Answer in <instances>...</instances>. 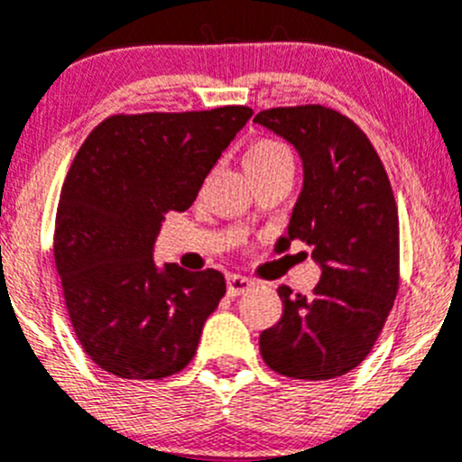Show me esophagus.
<instances>
[{
	"label": "esophagus",
	"instance_id": "esophagus-1",
	"mask_svg": "<svg viewBox=\"0 0 462 462\" xmlns=\"http://www.w3.org/2000/svg\"><path fill=\"white\" fill-rule=\"evenodd\" d=\"M253 284L254 282L250 280V277L239 275V273H232V275H227V295L236 298V295L245 293V291H248Z\"/></svg>",
	"mask_w": 462,
	"mask_h": 462
}]
</instances>
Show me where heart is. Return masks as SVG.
I'll list each match as a JSON object with an SVG mask.
<instances>
[{
	"label": "heart",
	"instance_id": "obj_1",
	"mask_svg": "<svg viewBox=\"0 0 462 462\" xmlns=\"http://www.w3.org/2000/svg\"><path fill=\"white\" fill-rule=\"evenodd\" d=\"M245 171L250 173H262L268 169L282 167V164H291V153L286 151L284 144L275 140H257L248 146L245 151Z\"/></svg>",
	"mask_w": 462,
	"mask_h": 462
}]
</instances>
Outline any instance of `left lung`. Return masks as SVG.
Returning <instances> with one entry per match:
<instances>
[{
	"instance_id": "1",
	"label": "left lung",
	"mask_w": 462,
	"mask_h": 462,
	"mask_svg": "<svg viewBox=\"0 0 462 462\" xmlns=\"http://www.w3.org/2000/svg\"><path fill=\"white\" fill-rule=\"evenodd\" d=\"M254 124L293 144L304 169L289 235L277 248L304 241L322 271L311 295L277 289L282 318L262 331L259 352L284 377H340L370 355L400 289L391 180L365 133L331 107H271Z\"/></svg>"
}]
</instances>
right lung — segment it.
<instances>
[{"mask_svg":"<svg viewBox=\"0 0 462 462\" xmlns=\"http://www.w3.org/2000/svg\"><path fill=\"white\" fill-rule=\"evenodd\" d=\"M245 106L112 115L71 162L53 232V259L85 355L122 379H162L196 355L223 273L153 262L167 212H185L236 133Z\"/></svg>","mask_w":462,"mask_h":462,"instance_id":"obj_1","label":"right lung"}]
</instances>
